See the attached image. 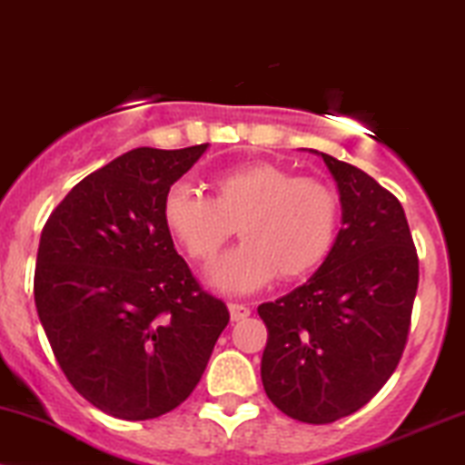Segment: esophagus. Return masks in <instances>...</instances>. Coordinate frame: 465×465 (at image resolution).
Instances as JSON below:
<instances>
[{"label": "esophagus", "mask_w": 465, "mask_h": 465, "mask_svg": "<svg viewBox=\"0 0 465 465\" xmlns=\"http://www.w3.org/2000/svg\"><path fill=\"white\" fill-rule=\"evenodd\" d=\"M228 309H231V318L232 322H242L250 315V307L248 304H242V302H231L228 304Z\"/></svg>", "instance_id": "34e87169"}]
</instances>
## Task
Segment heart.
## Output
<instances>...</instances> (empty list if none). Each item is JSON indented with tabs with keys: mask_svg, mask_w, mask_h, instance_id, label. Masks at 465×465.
Wrapping results in <instances>:
<instances>
[{
	"mask_svg": "<svg viewBox=\"0 0 465 465\" xmlns=\"http://www.w3.org/2000/svg\"><path fill=\"white\" fill-rule=\"evenodd\" d=\"M211 195L172 184L163 222L193 261H211L234 234L243 243L222 256L211 282L223 292H252L276 274L309 276L329 259L340 232V195L320 178L274 163H248L211 178Z\"/></svg>",
	"mask_w": 465,
	"mask_h": 465,
	"instance_id": "b5f03b06",
	"label": "heart"
}]
</instances>
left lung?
Wrapping results in <instances>:
<instances>
[{
  "label": "left lung",
  "instance_id": "left-lung-1",
  "mask_svg": "<svg viewBox=\"0 0 465 465\" xmlns=\"http://www.w3.org/2000/svg\"><path fill=\"white\" fill-rule=\"evenodd\" d=\"M341 195L329 259L287 296L259 307L265 394L282 413L331 424L376 396L405 352L418 252L394 193L351 163L322 154Z\"/></svg>",
  "mask_w": 465,
  "mask_h": 465
}]
</instances>
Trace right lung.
<instances>
[{"mask_svg": "<svg viewBox=\"0 0 465 465\" xmlns=\"http://www.w3.org/2000/svg\"><path fill=\"white\" fill-rule=\"evenodd\" d=\"M206 147L125 152L80 180L43 226L38 318L74 390L113 418L183 405L231 320L163 222L167 189Z\"/></svg>", "mask_w": 465, "mask_h": 465, "instance_id": "1", "label": "right lung"}]
</instances>
